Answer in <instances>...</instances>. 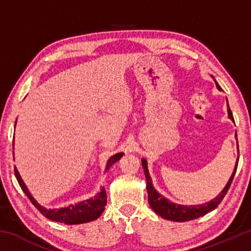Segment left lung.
I'll list each match as a JSON object with an SVG mask.
<instances>
[{
  "label": "left lung",
  "instance_id": "8db88e82",
  "mask_svg": "<svg viewBox=\"0 0 251 251\" xmlns=\"http://www.w3.org/2000/svg\"><path fill=\"white\" fill-rule=\"evenodd\" d=\"M218 87V84L216 83ZM230 114V117L232 116L231 112H229ZM236 139H237V135ZM237 147H238V143H237ZM238 158H239V151H238ZM238 158L235 165V169L231 174L230 178H229L228 182L226 186L224 187V189L219 193L218 196H216L214 199H211L210 201H208L206 203H201V205H178V203H175L169 201L166 197L161 196V195L157 192V190L154 188V185H152V180L150 175V172H148V167H147V160L145 158L142 159V165L144 168V173H145V177H146V181H147V194H148V202H150L151 207L152 208L157 215H159L161 218L167 219V220H172V222H177V223H182V222H189V220L196 219L201 217V216L208 214L211 210H214L217 208V206L220 203V201H223L225 195L227 194L229 187H230L233 176H235L236 171H237V166H238Z\"/></svg>",
  "mask_w": 251,
  "mask_h": 251
}]
</instances>
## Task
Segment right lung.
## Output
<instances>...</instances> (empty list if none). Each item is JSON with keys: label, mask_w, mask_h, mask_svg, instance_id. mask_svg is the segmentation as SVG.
I'll return each instance as SVG.
<instances>
[{"label": "right lung", "mask_w": 251, "mask_h": 251, "mask_svg": "<svg viewBox=\"0 0 251 251\" xmlns=\"http://www.w3.org/2000/svg\"><path fill=\"white\" fill-rule=\"evenodd\" d=\"M124 155L123 152H117V154L109 157L106 164L105 172H107L108 169L116 163L117 160L122 158V156ZM15 176L18 179L19 184L22 188L25 195L28 197L29 201L35 206L37 209L46 218H49L53 222L63 223L66 225H78V224H85L93 222L100 217L103 214L105 209L106 202H107V197H106V192L104 187H101L100 192L97 193L94 197H91L86 199V201H78L76 203H72V205L61 207V208H54V209H48V208L40 205L39 202L35 201V198L32 196V194L29 193L26 185L24 184V181L20 176V173L18 169L15 168Z\"/></svg>", "instance_id": "1"}]
</instances>
